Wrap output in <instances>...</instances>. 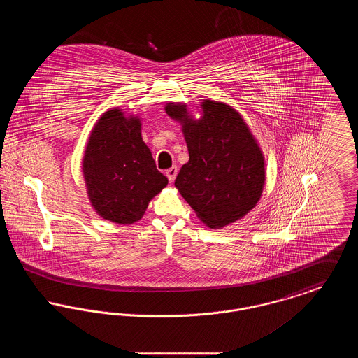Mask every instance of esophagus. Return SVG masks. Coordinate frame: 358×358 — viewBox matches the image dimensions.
<instances>
[{
  "instance_id": "obj_1",
  "label": "esophagus",
  "mask_w": 358,
  "mask_h": 358,
  "mask_svg": "<svg viewBox=\"0 0 358 358\" xmlns=\"http://www.w3.org/2000/svg\"><path fill=\"white\" fill-rule=\"evenodd\" d=\"M177 173H178L177 166H171V169H168V171H166V177H168L169 182H173V181L176 180V176H177Z\"/></svg>"
}]
</instances>
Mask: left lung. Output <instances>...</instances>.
Returning <instances> with one entry per match:
<instances>
[{"instance_id":"obj_1","label":"left lung","mask_w":358,"mask_h":358,"mask_svg":"<svg viewBox=\"0 0 358 358\" xmlns=\"http://www.w3.org/2000/svg\"><path fill=\"white\" fill-rule=\"evenodd\" d=\"M201 120L187 104L168 103L166 114L182 123L189 161L174 185L209 228L245 216L259 201L266 180L264 158L241 115L222 102L201 103Z\"/></svg>"}]
</instances>
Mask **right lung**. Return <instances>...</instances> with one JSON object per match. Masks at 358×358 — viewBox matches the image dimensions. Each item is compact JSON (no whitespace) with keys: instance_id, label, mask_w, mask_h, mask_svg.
I'll list each match as a JSON object with an SVG mask.
<instances>
[{"instance_id":"right-lung-1","label":"right lung","mask_w":358,"mask_h":358,"mask_svg":"<svg viewBox=\"0 0 358 358\" xmlns=\"http://www.w3.org/2000/svg\"><path fill=\"white\" fill-rule=\"evenodd\" d=\"M90 201L103 219L133 224L168 185L141 136V120L120 108L106 111L94 126L83 157Z\"/></svg>"}]
</instances>
